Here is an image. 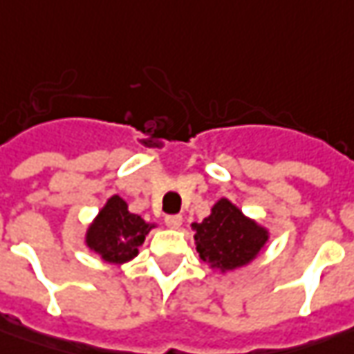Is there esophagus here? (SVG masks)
Segmentation results:
<instances>
[{
  "label": "esophagus",
  "mask_w": 354,
  "mask_h": 354,
  "mask_svg": "<svg viewBox=\"0 0 354 354\" xmlns=\"http://www.w3.org/2000/svg\"><path fill=\"white\" fill-rule=\"evenodd\" d=\"M182 215H166L165 217V223L166 227H170V229H178V227L182 225Z\"/></svg>",
  "instance_id": "34e87169"
}]
</instances>
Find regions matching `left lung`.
Listing matches in <instances>:
<instances>
[{
    "mask_svg": "<svg viewBox=\"0 0 354 354\" xmlns=\"http://www.w3.org/2000/svg\"><path fill=\"white\" fill-rule=\"evenodd\" d=\"M192 229L201 261L221 272L249 264L268 241V231L225 198L215 203L201 223H192Z\"/></svg>",
    "mask_w": 354,
    "mask_h": 354,
    "instance_id": "obj_1",
    "label": "left lung"
}]
</instances>
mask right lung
Returning a JSON list of instances; mask_svg holds the SVG:
<instances>
[{
    "instance_id": "right-lung-1",
    "label": "right lung",
    "mask_w": 354,
    "mask_h": 354,
    "mask_svg": "<svg viewBox=\"0 0 354 354\" xmlns=\"http://www.w3.org/2000/svg\"><path fill=\"white\" fill-rule=\"evenodd\" d=\"M140 215L131 214L127 201L111 196L86 231V245L111 264H123L139 254V247L153 229Z\"/></svg>"
}]
</instances>
